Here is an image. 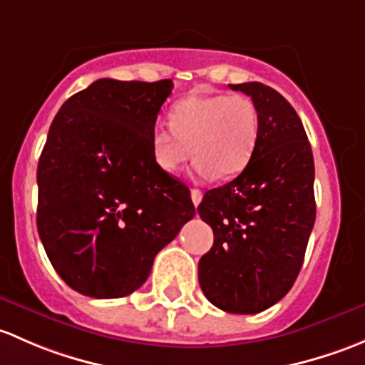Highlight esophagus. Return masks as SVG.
Returning <instances> with one entry per match:
<instances>
[{
    "label": "esophagus",
    "instance_id": "esophagus-1",
    "mask_svg": "<svg viewBox=\"0 0 365 365\" xmlns=\"http://www.w3.org/2000/svg\"><path fill=\"white\" fill-rule=\"evenodd\" d=\"M191 200H193L195 205H198L202 202V191L197 190V187H193L191 190Z\"/></svg>",
    "mask_w": 365,
    "mask_h": 365
}]
</instances>
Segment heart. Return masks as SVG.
<instances>
[{
    "label": "heart",
    "mask_w": 365,
    "mask_h": 365,
    "mask_svg": "<svg viewBox=\"0 0 365 365\" xmlns=\"http://www.w3.org/2000/svg\"><path fill=\"white\" fill-rule=\"evenodd\" d=\"M260 118L244 95H191L172 107L170 126L151 131L153 160L163 172H178L193 153L198 179L234 178L257 149Z\"/></svg>",
    "instance_id": "obj_1"
}]
</instances>
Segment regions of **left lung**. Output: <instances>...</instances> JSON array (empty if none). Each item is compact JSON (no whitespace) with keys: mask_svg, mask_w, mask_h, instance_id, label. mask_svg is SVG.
Masks as SVG:
<instances>
[{"mask_svg":"<svg viewBox=\"0 0 365 365\" xmlns=\"http://www.w3.org/2000/svg\"><path fill=\"white\" fill-rule=\"evenodd\" d=\"M230 89L251 96L260 131L246 168L198 205L214 232L198 283L220 309L255 314L283 299L300 272L317 217L314 161L302 121L276 89L262 82Z\"/></svg>","mask_w":365,"mask_h":365,"instance_id":"left-lung-1","label":"left lung"}]
</instances>
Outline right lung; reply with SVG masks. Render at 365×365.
<instances>
[{"mask_svg":"<svg viewBox=\"0 0 365 365\" xmlns=\"http://www.w3.org/2000/svg\"><path fill=\"white\" fill-rule=\"evenodd\" d=\"M172 81L100 78L63 103L36 170V227L61 279L118 299L195 216L190 190L158 168L151 131Z\"/></svg>","mask_w":365,"mask_h":365,"instance_id":"add662e5","label":"right lung"}]
</instances>
